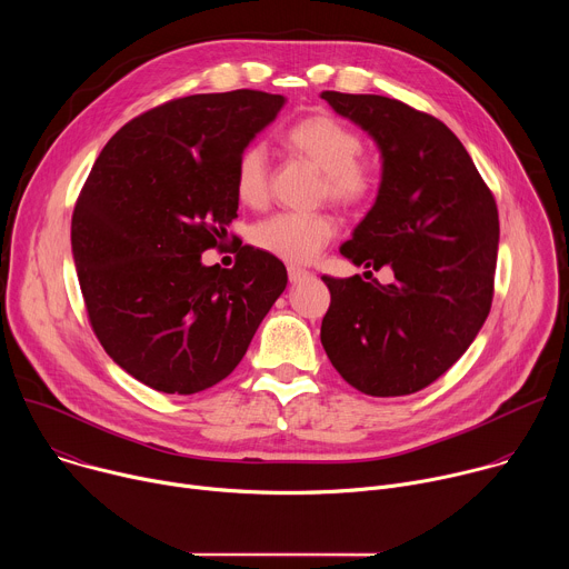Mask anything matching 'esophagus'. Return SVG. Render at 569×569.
<instances>
[{
  "instance_id": "1",
  "label": "esophagus",
  "mask_w": 569,
  "mask_h": 569,
  "mask_svg": "<svg viewBox=\"0 0 569 569\" xmlns=\"http://www.w3.org/2000/svg\"><path fill=\"white\" fill-rule=\"evenodd\" d=\"M306 277H310L306 270L295 268V266H290V268H288V279H290V283H301Z\"/></svg>"
}]
</instances>
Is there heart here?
Masks as SVG:
<instances>
[{
	"label": "heart",
	"instance_id": "b5f03b06",
	"mask_svg": "<svg viewBox=\"0 0 569 569\" xmlns=\"http://www.w3.org/2000/svg\"><path fill=\"white\" fill-rule=\"evenodd\" d=\"M286 141L292 152L323 173L327 196L345 207L362 204L373 196L376 171L362 157L360 134L331 114L297 121ZM233 189L242 204L261 207L270 196V161L263 143H250L236 159ZM336 220L327 213H277L254 224L252 242L286 263H310L336 236Z\"/></svg>",
	"mask_w": 569,
	"mask_h": 569
}]
</instances>
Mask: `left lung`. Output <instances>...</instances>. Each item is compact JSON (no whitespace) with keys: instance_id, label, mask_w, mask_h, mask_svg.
I'll return each mask as SVG.
<instances>
[{"instance_id":"left-lung-1","label":"left lung","mask_w":569,"mask_h":569,"mask_svg":"<svg viewBox=\"0 0 569 569\" xmlns=\"http://www.w3.org/2000/svg\"><path fill=\"white\" fill-rule=\"evenodd\" d=\"M321 99L360 126L382 159L376 202L340 252L358 268L387 266L396 279L321 277L331 290L321 347L362 393H415L466 353L489 317L498 207L439 119L378 94Z\"/></svg>"}]
</instances>
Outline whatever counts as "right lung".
Returning a JSON list of instances; mask_svg holds the SVG:
<instances>
[{"label":"right lung","mask_w":569,"mask_h":569,"mask_svg":"<svg viewBox=\"0 0 569 569\" xmlns=\"http://www.w3.org/2000/svg\"><path fill=\"white\" fill-rule=\"evenodd\" d=\"M286 97L257 90L169 101L101 150L71 216V254L106 353L164 393L227 378L286 290L283 263L252 246L204 266L238 218L236 159Z\"/></svg>","instance_id":"1"}]
</instances>
